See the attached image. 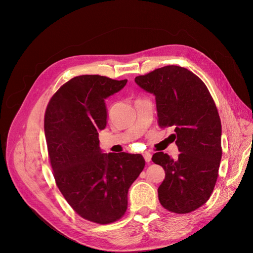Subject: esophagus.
Segmentation results:
<instances>
[{"instance_id": "obj_1", "label": "esophagus", "mask_w": 253, "mask_h": 253, "mask_svg": "<svg viewBox=\"0 0 253 253\" xmlns=\"http://www.w3.org/2000/svg\"><path fill=\"white\" fill-rule=\"evenodd\" d=\"M144 159H145V161L148 163V162H150V160H151V155L149 154V153H144Z\"/></svg>"}]
</instances>
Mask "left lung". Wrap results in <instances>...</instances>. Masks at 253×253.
I'll return each instance as SVG.
<instances>
[{
	"mask_svg": "<svg viewBox=\"0 0 253 253\" xmlns=\"http://www.w3.org/2000/svg\"><path fill=\"white\" fill-rule=\"evenodd\" d=\"M135 84L156 97L158 123L174 127L172 141L177 159L162 151L151 160L161 165L165 178L158 189L160 204L167 210L185 214L210 198L221 160V123L214 100L201 79L185 68L167 66Z\"/></svg>",
	"mask_w": 253,
	"mask_h": 253,
	"instance_id": "8db88e82",
	"label": "left lung"
}]
</instances>
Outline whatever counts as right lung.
<instances>
[{
  "label": "right lung",
  "instance_id": "obj_1",
  "mask_svg": "<svg viewBox=\"0 0 253 253\" xmlns=\"http://www.w3.org/2000/svg\"><path fill=\"white\" fill-rule=\"evenodd\" d=\"M127 84L99 75L70 79L50 98L44 133L57 186L83 218L100 225L120 219L128 190L145 167L140 154H104L98 132L107 125L105 99Z\"/></svg>",
  "mask_w": 253,
  "mask_h": 253
}]
</instances>
